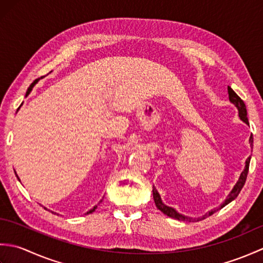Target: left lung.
<instances>
[{"instance_id":"1","label":"left lung","mask_w":263,"mask_h":263,"mask_svg":"<svg viewBox=\"0 0 263 263\" xmlns=\"http://www.w3.org/2000/svg\"><path fill=\"white\" fill-rule=\"evenodd\" d=\"M228 97H230V102L237 108L239 119H241V120L245 123V124L249 125L248 111H247V107H245V104H244L243 100L237 96L236 92L234 91L231 87H228ZM249 142H250V146L253 147V136H252V135H251V137H250ZM250 160H251V157H249L247 160H245L244 170L242 171L241 175H239L236 184H235V185H234V187L232 189V191H231L230 193H228V195L226 197L224 202H222L219 206H216V208L211 209V210L208 211V212H205V214H204L203 216H201V217H194V218H193V217H189V216H185V215H183V214H180V212H178L176 209L172 208V206H170V205H166V204L163 202V200H161L160 194L158 193L157 189H156L155 186H153V195H154L155 204H156V206H157V209H159L161 212H163L164 215L168 216V217H171V218H174V219H177V220L189 221V222L203 220V219H205L206 217H209V216H211L212 214H215L216 211H218V210L221 209V208H224L225 205H227L228 203H231L233 200H235V199L237 198V195L239 194V192H241L242 187L244 186L245 181H247V176H248V173H249V166H250Z\"/></svg>"}]
</instances>
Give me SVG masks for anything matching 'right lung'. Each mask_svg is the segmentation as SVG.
<instances>
[{"label":"right lung","mask_w":263,"mask_h":263,"mask_svg":"<svg viewBox=\"0 0 263 263\" xmlns=\"http://www.w3.org/2000/svg\"><path fill=\"white\" fill-rule=\"evenodd\" d=\"M38 80H39V79H36V80H35V81H33V82L31 83V85L29 86V88H28V90H27V92H26V96H28V95H29V93L31 92V90H32V88H33V87H35V85H36V83L38 82ZM15 175H16V173H15ZM16 177H18V180L20 181V178H19V176H18V175H16ZM102 201H103V199L99 201V203H100V202H102ZM99 203H98V204H99ZM98 204H97V205H98ZM97 205H95V206H93V208H91L90 210H89V211H87V214H86V215H88V214H91V212H93L95 210H96V209H97Z\"/></svg>","instance_id":"obj_1"}]
</instances>
